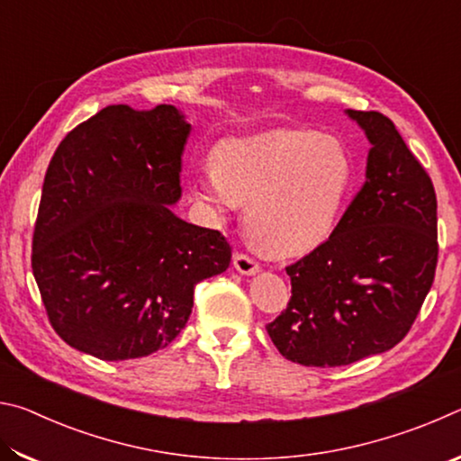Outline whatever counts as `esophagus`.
<instances>
[{
  "mask_svg": "<svg viewBox=\"0 0 461 461\" xmlns=\"http://www.w3.org/2000/svg\"><path fill=\"white\" fill-rule=\"evenodd\" d=\"M233 268H236L240 275H246V276H252L256 272H260V264L249 258V256L236 252L233 254Z\"/></svg>",
  "mask_w": 461,
  "mask_h": 461,
  "instance_id": "1",
  "label": "esophagus"
}]
</instances>
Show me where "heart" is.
<instances>
[{"mask_svg": "<svg viewBox=\"0 0 461 461\" xmlns=\"http://www.w3.org/2000/svg\"><path fill=\"white\" fill-rule=\"evenodd\" d=\"M354 176V156L341 138L275 130L217 142L212 168L193 178V189L220 213L246 203L244 225L256 244L301 254L338 228Z\"/></svg>", "mask_w": 461, "mask_h": 461, "instance_id": "b5f03b06", "label": "heart"}]
</instances>
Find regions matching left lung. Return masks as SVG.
Masks as SVG:
<instances>
[{
    "label": "left lung",
    "mask_w": 461,
    "mask_h": 461,
    "mask_svg": "<svg viewBox=\"0 0 461 461\" xmlns=\"http://www.w3.org/2000/svg\"><path fill=\"white\" fill-rule=\"evenodd\" d=\"M370 142L366 183L330 240L291 264L293 296L267 325L286 360L333 368L394 348L437 267V199L394 123L346 109Z\"/></svg>",
    "instance_id": "left-lung-1"
}]
</instances>
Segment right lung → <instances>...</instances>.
<instances>
[{
    "label": "right lung",
    "instance_id": "1",
    "mask_svg": "<svg viewBox=\"0 0 461 461\" xmlns=\"http://www.w3.org/2000/svg\"><path fill=\"white\" fill-rule=\"evenodd\" d=\"M189 134L175 105H107L52 156L32 272L54 331L83 354L118 362L167 348L194 285L230 267L220 231L173 212Z\"/></svg>",
    "mask_w": 461,
    "mask_h": 461
}]
</instances>
